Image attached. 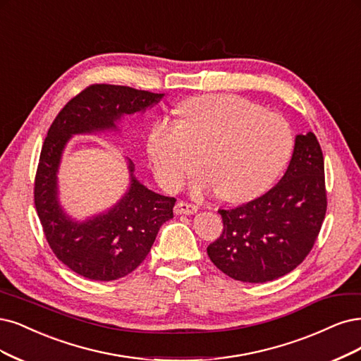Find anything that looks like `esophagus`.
I'll use <instances>...</instances> for the list:
<instances>
[{
    "mask_svg": "<svg viewBox=\"0 0 361 361\" xmlns=\"http://www.w3.org/2000/svg\"><path fill=\"white\" fill-rule=\"evenodd\" d=\"M197 210H198V207L195 204L188 203V202H183V200L178 202L176 206H175V212L178 215H191V214H195Z\"/></svg>",
    "mask_w": 361,
    "mask_h": 361,
    "instance_id": "1",
    "label": "esophagus"
}]
</instances>
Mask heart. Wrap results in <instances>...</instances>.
Returning <instances> with one entry per match:
<instances>
[{
	"mask_svg": "<svg viewBox=\"0 0 361 361\" xmlns=\"http://www.w3.org/2000/svg\"><path fill=\"white\" fill-rule=\"evenodd\" d=\"M180 121L163 119L147 137L158 180L178 188L204 166L203 188H218L228 202L266 191L287 166L294 137L288 122L240 97L207 94L179 107Z\"/></svg>",
	"mask_w": 361,
	"mask_h": 361,
	"instance_id": "obj_1",
	"label": "heart"
}]
</instances>
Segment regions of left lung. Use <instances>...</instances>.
<instances>
[{
    "mask_svg": "<svg viewBox=\"0 0 361 361\" xmlns=\"http://www.w3.org/2000/svg\"><path fill=\"white\" fill-rule=\"evenodd\" d=\"M326 210L324 158L309 131L295 137L290 166L278 185L250 203L218 210L224 230L207 246V255L235 281L278 279L312 250Z\"/></svg>",
    "mask_w": 361,
    "mask_h": 361,
    "instance_id": "8db88e82",
    "label": "left lung"
}]
</instances>
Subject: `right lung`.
<instances>
[{"instance_id": "obj_1", "label": "right lung", "mask_w": 361, "mask_h": 361, "mask_svg": "<svg viewBox=\"0 0 361 361\" xmlns=\"http://www.w3.org/2000/svg\"><path fill=\"white\" fill-rule=\"evenodd\" d=\"M164 94L95 83L62 107L44 139L34 182V203L46 240L59 261L92 281H115L137 269L159 227L173 218L175 197L147 190L133 176L121 202L109 212L74 222L59 206L56 173L73 134L115 130V121L158 103Z\"/></svg>"}]
</instances>
